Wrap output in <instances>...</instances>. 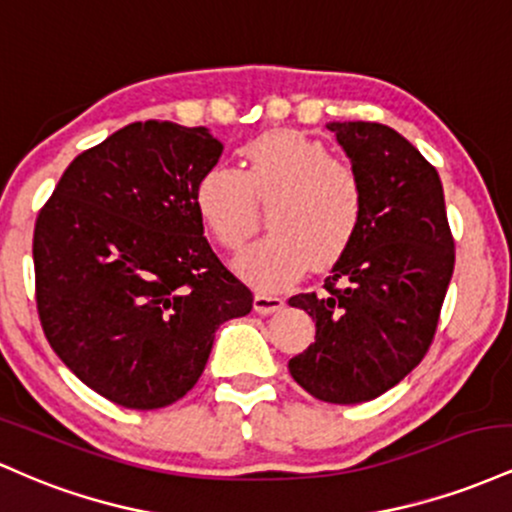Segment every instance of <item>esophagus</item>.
<instances>
[{
	"label": "esophagus",
	"mask_w": 512,
	"mask_h": 512,
	"mask_svg": "<svg viewBox=\"0 0 512 512\" xmlns=\"http://www.w3.org/2000/svg\"><path fill=\"white\" fill-rule=\"evenodd\" d=\"M283 297H278V295H273V292H256V297H254V309L258 314H273V312H278L280 307H283Z\"/></svg>",
	"instance_id": "esophagus-1"
}]
</instances>
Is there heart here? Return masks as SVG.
<instances>
[{
	"instance_id": "obj_1",
	"label": "heart",
	"mask_w": 512,
	"mask_h": 512,
	"mask_svg": "<svg viewBox=\"0 0 512 512\" xmlns=\"http://www.w3.org/2000/svg\"><path fill=\"white\" fill-rule=\"evenodd\" d=\"M244 171L215 164L195 186V208L227 249L258 227V203L273 200L263 239L237 256V271L261 290L329 268L350 249L365 217V188L353 166L297 130H271L241 147Z\"/></svg>"
}]
</instances>
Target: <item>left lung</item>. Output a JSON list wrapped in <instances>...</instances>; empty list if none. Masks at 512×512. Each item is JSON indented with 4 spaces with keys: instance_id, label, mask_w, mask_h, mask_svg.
<instances>
[{
    "instance_id": "8db88e82",
    "label": "left lung",
    "mask_w": 512,
    "mask_h": 512,
    "mask_svg": "<svg viewBox=\"0 0 512 512\" xmlns=\"http://www.w3.org/2000/svg\"><path fill=\"white\" fill-rule=\"evenodd\" d=\"M365 188L358 237L321 292L290 297L317 336L287 363L304 392L329 404H363L423 360L455 271V239L435 166L380 123H329Z\"/></svg>"
}]
</instances>
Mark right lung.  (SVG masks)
I'll return each instance as SVG.
<instances>
[{
  "label": "right lung",
  "mask_w": 512,
  "mask_h": 512,
  "mask_svg": "<svg viewBox=\"0 0 512 512\" xmlns=\"http://www.w3.org/2000/svg\"><path fill=\"white\" fill-rule=\"evenodd\" d=\"M222 142L208 128L130 123L67 166L33 232L50 348L86 387L152 411L193 389L220 324L254 307L195 208Z\"/></svg>",
  "instance_id": "add662e5"
}]
</instances>
